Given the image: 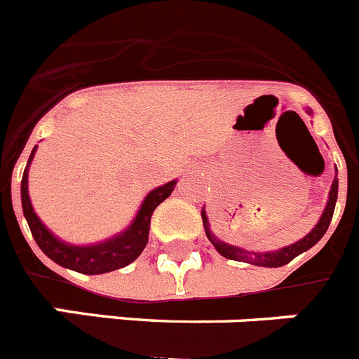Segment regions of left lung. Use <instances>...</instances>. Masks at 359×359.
<instances>
[{"instance_id": "8db88e82", "label": "left lung", "mask_w": 359, "mask_h": 359, "mask_svg": "<svg viewBox=\"0 0 359 359\" xmlns=\"http://www.w3.org/2000/svg\"><path fill=\"white\" fill-rule=\"evenodd\" d=\"M311 114V111H308ZM337 198H338V179L334 177L331 186V191H329V200L325 203V209L322 212L320 219H318V224L311 229L309 234H306L302 240L295 241L293 245H288V247L279 248V250L273 252H248L243 250L240 247H234V245L224 243V241H219L215 234L209 229V222L208 216H205V209H202V222H203V229H205V234H208L209 241L212 243V247L222 254L227 259H234V261H245V263L250 264H257V266H268V268H277V266H284V264H288L290 261L295 259L297 256H300L302 252L309 250L313 245H316L318 241L322 240V236L325 234L327 231L329 224H331L332 212H334V205H337Z\"/></svg>"}]
</instances>
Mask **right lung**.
<instances>
[{
	"label": "right lung",
	"mask_w": 359,
	"mask_h": 359,
	"mask_svg": "<svg viewBox=\"0 0 359 359\" xmlns=\"http://www.w3.org/2000/svg\"><path fill=\"white\" fill-rule=\"evenodd\" d=\"M35 150H37V147H34V150H32L30 159H28L25 173H22L21 203L28 227H30L32 236H34L39 248L60 266L69 268V270H75V272L80 273H87V276L112 272V270L127 266L132 261L137 259L148 243L151 215H154L156 208L163 200L172 195L177 180H170L164 186L156 187L154 191L148 193L147 198L141 203L140 211L135 215L134 222L121 234L114 236L111 240L102 241V243L76 247V245L66 243V241L59 240L57 236L51 234L46 225L35 215L34 208H32L30 196H28V168H30L32 159H34Z\"/></svg>",
	"instance_id": "right-lung-1"
}]
</instances>
